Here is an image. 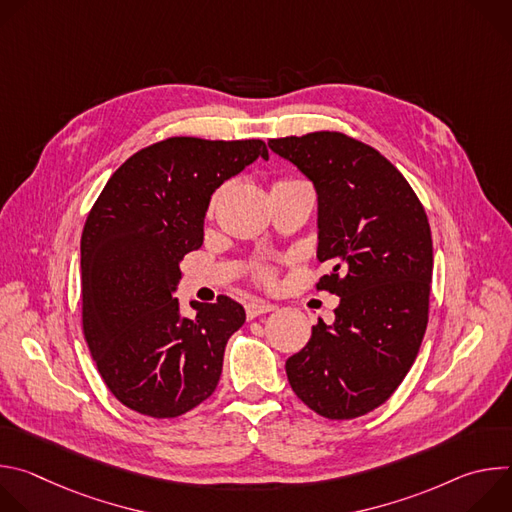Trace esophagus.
<instances>
[{
	"instance_id": "34e87169",
	"label": "esophagus",
	"mask_w": 512,
	"mask_h": 512,
	"mask_svg": "<svg viewBox=\"0 0 512 512\" xmlns=\"http://www.w3.org/2000/svg\"><path fill=\"white\" fill-rule=\"evenodd\" d=\"M273 310H275V306L265 304V302H251V304H247V308H245L249 320H253V318H257V316H261V314L273 312Z\"/></svg>"
}]
</instances>
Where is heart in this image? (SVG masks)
I'll use <instances>...</instances> for the list:
<instances>
[{"label":"heart","mask_w":512,"mask_h":512,"mask_svg":"<svg viewBox=\"0 0 512 512\" xmlns=\"http://www.w3.org/2000/svg\"><path fill=\"white\" fill-rule=\"evenodd\" d=\"M214 202H216V196L212 198L210 208L214 206ZM253 279H255L259 285H263V287H273V285H275V279H277V269H275V265L269 263V261L257 263V265L253 267Z\"/></svg>","instance_id":"1"}]
</instances>
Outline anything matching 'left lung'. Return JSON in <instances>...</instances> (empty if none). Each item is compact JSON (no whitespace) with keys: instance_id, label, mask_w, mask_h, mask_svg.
Segmentation results:
<instances>
[{"instance_id":"1","label":"left lung","mask_w":512,"mask_h":512,"mask_svg":"<svg viewBox=\"0 0 512 512\" xmlns=\"http://www.w3.org/2000/svg\"><path fill=\"white\" fill-rule=\"evenodd\" d=\"M318 192V259L332 269L314 285L340 298L289 356L294 393L318 415L354 419L383 405L417 358L429 320L433 271L425 208L405 176L369 143L340 131L269 139Z\"/></svg>"}]
</instances>
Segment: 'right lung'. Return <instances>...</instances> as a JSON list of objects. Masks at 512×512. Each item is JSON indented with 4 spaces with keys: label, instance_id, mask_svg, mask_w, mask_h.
Wrapping results in <instances>:
<instances>
[{
    "label": "right lung",
    "instance_id": "1",
    "mask_svg": "<svg viewBox=\"0 0 512 512\" xmlns=\"http://www.w3.org/2000/svg\"><path fill=\"white\" fill-rule=\"evenodd\" d=\"M259 156L269 158L261 139H162L113 172L87 216L83 334L107 389L141 415L178 417L221 379L243 306L218 296L182 318L172 291L202 245L210 194Z\"/></svg>",
    "mask_w": 512,
    "mask_h": 512
}]
</instances>
